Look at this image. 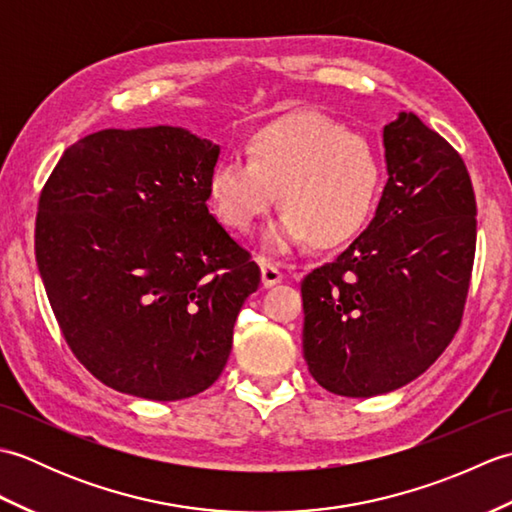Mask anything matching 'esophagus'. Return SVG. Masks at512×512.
Returning <instances> with one entry per match:
<instances>
[{
  "mask_svg": "<svg viewBox=\"0 0 512 512\" xmlns=\"http://www.w3.org/2000/svg\"><path fill=\"white\" fill-rule=\"evenodd\" d=\"M281 279H284V273L273 262H262V284L266 288L281 284Z\"/></svg>",
  "mask_w": 512,
  "mask_h": 512,
  "instance_id": "esophagus-1",
  "label": "esophagus"
}]
</instances>
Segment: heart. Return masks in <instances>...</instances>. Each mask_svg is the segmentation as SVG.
<instances>
[{"instance_id": "1", "label": "heart", "mask_w": 512, "mask_h": 512, "mask_svg": "<svg viewBox=\"0 0 512 512\" xmlns=\"http://www.w3.org/2000/svg\"><path fill=\"white\" fill-rule=\"evenodd\" d=\"M248 160L215 162L206 191L231 231L246 233L277 202L286 211L268 228L266 248L286 253L303 242L339 246L367 224L380 191L374 147L319 112H292L246 140Z\"/></svg>"}]
</instances>
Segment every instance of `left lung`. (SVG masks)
Listing matches in <instances>:
<instances>
[{"label":"left lung","instance_id":"1","mask_svg":"<svg viewBox=\"0 0 512 512\" xmlns=\"http://www.w3.org/2000/svg\"><path fill=\"white\" fill-rule=\"evenodd\" d=\"M389 180L365 231L301 281L303 358L332 394H387L447 350L469 295L477 204L462 156L416 114L383 132Z\"/></svg>","mask_w":512,"mask_h":512}]
</instances>
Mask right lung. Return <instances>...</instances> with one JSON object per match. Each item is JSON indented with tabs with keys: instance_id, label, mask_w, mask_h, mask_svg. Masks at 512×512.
Listing matches in <instances>:
<instances>
[{
	"instance_id": "obj_1",
	"label": "right lung",
	"mask_w": 512,
	"mask_h": 512,
	"mask_svg": "<svg viewBox=\"0 0 512 512\" xmlns=\"http://www.w3.org/2000/svg\"><path fill=\"white\" fill-rule=\"evenodd\" d=\"M211 140L103 129L39 195L35 257L65 343L103 385L147 400L209 389L259 266L209 213Z\"/></svg>"
}]
</instances>
